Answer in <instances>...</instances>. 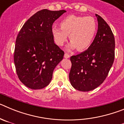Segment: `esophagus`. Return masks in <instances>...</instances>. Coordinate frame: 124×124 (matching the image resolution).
<instances>
[{
    "mask_svg": "<svg viewBox=\"0 0 124 124\" xmlns=\"http://www.w3.org/2000/svg\"><path fill=\"white\" fill-rule=\"evenodd\" d=\"M64 57L65 58H69L70 57V54H68V53H66L65 54H64Z\"/></svg>",
    "mask_w": 124,
    "mask_h": 124,
    "instance_id": "esophagus-1",
    "label": "esophagus"
}]
</instances>
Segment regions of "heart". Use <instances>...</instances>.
Listing matches in <instances>:
<instances>
[{"instance_id": "b5f03b06", "label": "heart", "mask_w": 124, "mask_h": 124, "mask_svg": "<svg viewBox=\"0 0 124 124\" xmlns=\"http://www.w3.org/2000/svg\"><path fill=\"white\" fill-rule=\"evenodd\" d=\"M60 27L51 28L56 44L63 46L69 36L71 42L68 49L71 50L76 48L79 51H83L90 46L94 39L97 23L92 17L70 15L61 20Z\"/></svg>"}]
</instances>
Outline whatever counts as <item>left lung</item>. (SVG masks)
Returning <instances> with one entry per match:
<instances>
[{
  "label": "left lung",
  "instance_id": "left-lung-1",
  "mask_svg": "<svg viewBox=\"0 0 124 124\" xmlns=\"http://www.w3.org/2000/svg\"><path fill=\"white\" fill-rule=\"evenodd\" d=\"M98 30L94 40L87 50L72 56L69 78L73 87L80 91L94 89L104 82L113 64L115 39L108 24L96 14Z\"/></svg>",
  "mask_w": 124,
  "mask_h": 124
}]
</instances>
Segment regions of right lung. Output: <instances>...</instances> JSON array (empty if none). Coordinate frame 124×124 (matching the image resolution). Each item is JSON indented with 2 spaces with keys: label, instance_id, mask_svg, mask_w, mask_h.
I'll list each match as a JSON object with an SVG mask.
<instances>
[{
  "label": "right lung",
  "instance_id": "right-lung-1",
  "mask_svg": "<svg viewBox=\"0 0 124 124\" xmlns=\"http://www.w3.org/2000/svg\"><path fill=\"white\" fill-rule=\"evenodd\" d=\"M66 10L43 9L23 25L15 41L14 63L20 81L32 89L50 84L53 72L64 53L54 43L53 23Z\"/></svg>",
  "mask_w": 124,
  "mask_h": 124
}]
</instances>
